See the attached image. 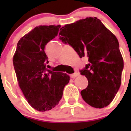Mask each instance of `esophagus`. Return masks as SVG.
<instances>
[{"instance_id": "obj_1", "label": "esophagus", "mask_w": 131, "mask_h": 131, "mask_svg": "<svg viewBox=\"0 0 131 131\" xmlns=\"http://www.w3.org/2000/svg\"><path fill=\"white\" fill-rule=\"evenodd\" d=\"M78 75H79L78 73L75 72V73H73V74H71V75H70V77H71V78H75V77H77Z\"/></svg>"}]
</instances>
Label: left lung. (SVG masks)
Instances as JSON below:
<instances>
[{"mask_svg":"<svg viewBox=\"0 0 131 131\" xmlns=\"http://www.w3.org/2000/svg\"><path fill=\"white\" fill-rule=\"evenodd\" d=\"M59 39L89 63L80 70L88 79L81 92L83 100L96 108L108 106L121 83L123 60L118 40L97 18H86L60 29Z\"/></svg>","mask_w":131,"mask_h":131,"instance_id":"8db88e82","label":"left lung"}]
</instances>
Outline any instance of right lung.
<instances>
[{"mask_svg": "<svg viewBox=\"0 0 131 131\" xmlns=\"http://www.w3.org/2000/svg\"><path fill=\"white\" fill-rule=\"evenodd\" d=\"M61 25L36 27L18 41L13 58L18 84L27 102L36 110H50L62 99L69 83L66 73L46 68L45 47L58 35Z\"/></svg>", "mask_w": 131, "mask_h": 131, "instance_id": "right-lung-1", "label": "right lung"}]
</instances>
